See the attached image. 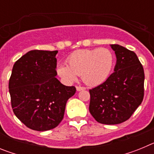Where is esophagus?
Segmentation results:
<instances>
[{
    "label": "esophagus",
    "instance_id": "34e87169",
    "mask_svg": "<svg viewBox=\"0 0 154 154\" xmlns=\"http://www.w3.org/2000/svg\"><path fill=\"white\" fill-rule=\"evenodd\" d=\"M85 88L82 86H76V90L77 91H82V90H85Z\"/></svg>",
    "mask_w": 154,
    "mask_h": 154
}]
</instances>
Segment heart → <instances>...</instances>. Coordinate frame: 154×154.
<instances>
[{"label":"heart","mask_w":154,"mask_h":154,"mask_svg":"<svg viewBox=\"0 0 154 154\" xmlns=\"http://www.w3.org/2000/svg\"><path fill=\"white\" fill-rule=\"evenodd\" d=\"M68 65H59L58 75L67 82H72L81 75L89 85H98L109 76L114 64L112 51L107 48L82 49L75 51L67 60Z\"/></svg>","instance_id":"heart-1"}]
</instances>
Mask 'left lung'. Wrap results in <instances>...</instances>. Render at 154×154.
I'll list each match as a JSON object with an SVG mask.
<instances>
[{
	"label": "left lung",
	"instance_id": "8db88e82",
	"mask_svg": "<svg viewBox=\"0 0 154 154\" xmlns=\"http://www.w3.org/2000/svg\"><path fill=\"white\" fill-rule=\"evenodd\" d=\"M110 46L116 56L114 72L89 90V112L98 123L115 125L130 119L142 103L144 71L133 51L119 45Z\"/></svg>",
	"mask_w": 154,
	"mask_h": 154
}]
</instances>
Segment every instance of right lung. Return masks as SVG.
<instances>
[{
  "instance_id": "add662e5",
  "label": "right lung",
  "mask_w": 154,
  "mask_h": 154,
  "mask_svg": "<svg viewBox=\"0 0 154 154\" xmlns=\"http://www.w3.org/2000/svg\"><path fill=\"white\" fill-rule=\"evenodd\" d=\"M57 53L32 50L12 69L8 88L13 112L33 130L56 127L63 119L68 99L75 93L74 86L64 85L55 77Z\"/></svg>"
}]
</instances>
